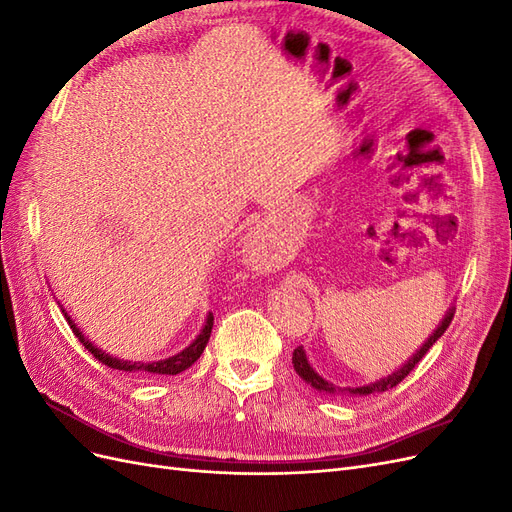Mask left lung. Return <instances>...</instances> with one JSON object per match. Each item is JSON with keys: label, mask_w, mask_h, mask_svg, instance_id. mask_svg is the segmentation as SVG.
Instances as JSON below:
<instances>
[{"label": "left lung", "mask_w": 512, "mask_h": 512, "mask_svg": "<svg viewBox=\"0 0 512 512\" xmlns=\"http://www.w3.org/2000/svg\"><path fill=\"white\" fill-rule=\"evenodd\" d=\"M453 316H455V307H451L446 312V316L442 318V322L438 324V329L433 331L431 335H429V339L427 342L421 346V350H416V354H412V359H408L404 365H401L397 371H393L391 376H386V378H380V380H376V382H369V384H365V386H335V384H331L329 380H324L320 374H316V369L309 365V361H307V356H305V350H303V346H299V348H294V352H292V365H294V371H297V374L307 382V384H312L316 391H320V393H350V395H371V393H382V391H389V389H393V386H397L401 380H404L410 371L418 365V361L423 359V356L429 352V348L438 342V339L444 335V331L448 329V324H451V320H453Z\"/></svg>", "instance_id": "left-lung-1"}]
</instances>
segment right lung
I'll return each mask as SVG.
<instances>
[{"mask_svg": "<svg viewBox=\"0 0 512 512\" xmlns=\"http://www.w3.org/2000/svg\"><path fill=\"white\" fill-rule=\"evenodd\" d=\"M64 316H66V320H68V324H70L72 333H74L76 337H79V342H81L91 354H94L102 365L111 367V369H119V371H141V374H143V371H149V374H166V376H177V374H181V371H185V369H188L190 365H194V363L200 359V354H203V350H205V346H207V342H209V337H211V329H213V314L209 312L203 331H200V335L194 339V342H192L188 348L177 352L175 356H168V359H164V361L141 363V361H123V359H117V356H111V354L102 352L100 348H96L94 344H91L89 339L79 331V327H76V324L72 322V318L66 314V309H64Z\"/></svg>", "mask_w": 512, "mask_h": 512, "instance_id": "add662e5", "label": "right lung"}]
</instances>
